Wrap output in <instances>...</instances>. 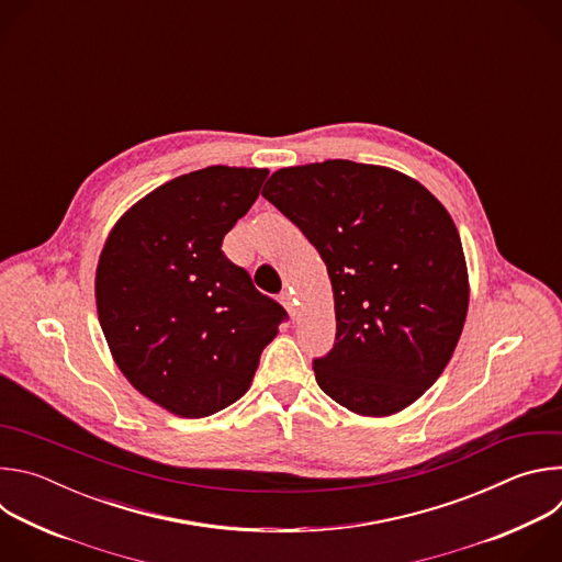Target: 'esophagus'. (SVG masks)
Listing matches in <instances>:
<instances>
[{
    "label": "esophagus",
    "instance_id": "obj_1",
    "mask_svg": "<svg viewBox=\"0 0 562 562\" xmlns=\"http://www.w3.org/2000/svg\"><path fill=\"white\" fill-rule=\"evenodd\" d=\"M280 302L284 304V308L289 311V315L291 317H297V313H300V308H297V300H295V295H293V291H286V293H282L280 295Z\"/></svg>",
    "mask_w": 562,
    "mask_h": 562
}]
</instances>
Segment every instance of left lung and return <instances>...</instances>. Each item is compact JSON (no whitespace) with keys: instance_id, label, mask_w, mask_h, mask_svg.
Returning a JSON list of instances; mask_svg holds the SVG:
<instances>
[{"instance_id":"obj_1","label":"left lung","mask_w":562,"mask_h":562,"mask_svg":"<svg viewBox=\"0 0 562 562\" xmlns=\"http://www.w3.org/2000/svg\"><path fill=\"white\" fill-rule=\"evenodd\" d=\"M262 195L327 265L336 345L315 380L356 416L407 409L440 378L469 308L458 228L418 180L325 159L278 169Z\"/></svg>"}]
</instances>
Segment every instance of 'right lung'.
<instances>
[{
	"mask_svg": "<svg viewBox=\"0 0 562 562\" xmlns=\"http://www.w3.org/2000/svg\"><path fill=\"white\" fill-rule=\"evenodd\" d=\"M269 169L206 167L153 189L113 224L95 269L100 327L153 405L204 418L243 397L284 308L222 254Z\"/></svg>",
	"mask_w": 562,
	"mask_h": 562,
	"instance_id": "1",
	"label": "right lung"
}]
</instances>
